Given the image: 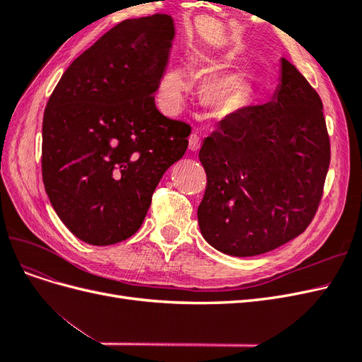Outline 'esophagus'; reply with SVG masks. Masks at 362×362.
<instances>
[{"mask_svg": "<svg viewBox=\"0 0 362 362\" xmlns=\"http://www.w3.org/2000/svg\"><path fill=\"white\" fill-rule=\"evenodd\" d=\"M199 148H201V137L196 133H192L189 137V149L196 152V151H199Z\"/></svg>", "mask_w": 362, "mask_h": 362, "instance_id": "obj_1", "label": "esophagus"}]
</instances>
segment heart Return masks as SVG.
Listing matches in <instances>:
<instances>
[{
	"instance_id": "1",
	"label": "heart",
	"mask_w": 362,
	"mask_h": 362,
	"mask_svg": "<svg viewBox=\"0 0 362 362\" xmlns=\"http://www.w3.org/2000/svg\"><path fill=\"white\" fill-rule=\"evenodd\" d=\"M190 87V76L182 68L169 69L160 81L158 96L166 110H173L182 101V96ZM206 101L218 113H231L246 101L247 90L245 83L237 75H218L206 84Z\"/></svg>"
}]
</instances>
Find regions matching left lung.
I'll list each match as a JSON object with an SVG mask.
<instances>
[{"label":"left lung","mask_w":362,"mask_h":362,"mask_svg":"<svg viewBox=\"0 0 362 362\" xmlns=\"http://www.w3.org/2000/svg\"><path fill=\"white\" fill-rule=\"evenodd\" d=\"M204 238L233 257L286 245L314 218L331 161L319 93L287 59L272 101L229 115L204 140Z\"/></svg>","instance_id":"8db88e82"}]
</instances>
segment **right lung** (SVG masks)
<instances>
[{"mask_svg": "<svg viewBox=\"0 0 362 362\" xmlns=\"http://www.w3.org/2000/svg\"><path fill=\"white\" fill-rule=\"evenodd\" d=\"M173 37L169 15L122 21L71 63L49 96L43 185L60 221L86 243L136 234L163 173L189 146L190 125L156 107Z\"/></svg>", "mask_w": 362, "mask_h": 362, "instance_id": "add662e5", "label": "right lung"}]
</instances>
